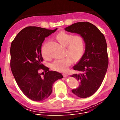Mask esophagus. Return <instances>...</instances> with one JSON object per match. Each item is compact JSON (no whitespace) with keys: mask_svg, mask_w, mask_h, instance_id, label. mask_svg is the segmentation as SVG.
<instances>
[{"mask_svg":"<svg viewBox=\"0 0 120 120\" xmlns=\"http://www.w3.org/2000/svg\"><path fill=\"white\" fill-rule=\"evenodd\" d=\"M63 75L64 76V77H68V74H67L63 73Z\"/></svg>","mask_w":120,"mask_h":120,"instance_id":"esophagus-1","label":"esophagus"}]
</instances>
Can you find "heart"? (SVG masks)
Instances as JSON below:
<instances>
[{"instance_id":"obj_1","label":"heart","mask_w":120,"mask_h":120,"mask_svg":"<svg viewBox=\"0 0 120 120\" xmlns=\"http://www.w3.org/2000/svg\"><path fill=\"white\" fill-rule=\"evenodd\" d=\"M56 39L61 45L66 46L67 53L70 55L62 59L54 60L51 64L52 68L57 71L65 72L68 67L75 61L79 60L82 56L85 51V42L83 38L81 35H73L61 31L56 35ZM42 53L43 56L46 57V54L44 49H42Z\"/></svg>"}]
</instances>
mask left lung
<instances>
[{"label": "left lung", "instance_id": "left-lung-1", "mask_svg": "<svg viewBox=\"0 0 120 120\" xmlns=\"http://www.w3.org/2000/svg\"><path fill=\"white\" fill-rule=\"evenodd\" d=\"M64 30L77 34L84 39L85 53L73 67L78 72L71 75L79 81V85L71 92L81 98L89 97L100 88L107 71L109 62L106 39L95 25L89 22L75 23Z\"/></svg>", "mask_w": 120, "mask_h": 120}]
</instances>
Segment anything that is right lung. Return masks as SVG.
<instances>
[{"mask_svg":"<svg viewBox=\"0 0 120 120\" xmlns=\"http://www.w3.org/2000/svg\"><path fill=\"white\" fill-rule=\"evenodd\" d=\"M37 26L23 28L12 41L10 47V67L21 91L29 99L41 101L52 93V85L63 75L42 64L41 48L45 38L55 32ZM40 69L45 71L41 74Z\"/></svg>","mask_w":120,"mask_h":120,"instance_id":"obj_1","label":"right lung"}]
</instances>
